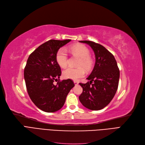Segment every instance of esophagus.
Wrapping results in <instances>:
<instances>
[{
	"mask_svg": "<svg viewBox=\"0 0 145 145\" xmlns=\"http://www.w3.org/2000/svg\"><path fill=\"white\" fill-rule=\"evenodd\" d=\"M74 84H75V85H77L78 84V82L77 81H74Z\"/></svg>",
	"mask_w": 145,
	"mask_h": 145,
	"instance_id": "34e87169",
	"label": "esophagus"
}]
</instances>
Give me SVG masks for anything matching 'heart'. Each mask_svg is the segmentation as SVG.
I'll return each mask as SVG.
<instances>
[{
	"mask_svg": "<svg viewBox=\"0 0 145 145\" xmlns=\"http://www.w3.org/2000/svg\"><path fill=\"white\" fill-rule=\"evenodd\" d=\"M69 50L74 55L80 57L77 68L68 67L63 70V76L65 78L72 80H78L83 77L85 74V69L90 70L93 67V61L89 56V50L86 46L83 45H76L69 48ZM56 60L60 67L64 68L67 67L68 62V57L67 50L61 48L57 51L56 56ZM83 67H84L83 68Z\"/></svg>",
	"mask_w": 145,
	"mask_h": 145,
	"instance_id": "heart-1",
	"label": "heart"
}]
</instances>
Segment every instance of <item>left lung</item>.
<instances>
[{
    "instance_id": "1",
    "label": "left lung",
    "mask_w": 145,
    "mask_h": 145,
    "mask_svg": "<svg viewBox=\"0 0 145 145\" xmlns=\"http://www.w3.org/2000/svg\"><path fill=\"white\" fill-rule=\"evenodd\" d=\"M89 45L94 52L95 63L86 83H80L83 92L81 103L91 110H100L110 103L116 93L120 71L116 60L103 46L89 40L79 41Z\"/></svg>"
}]
</instances>
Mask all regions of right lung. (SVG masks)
Masks as SVG:
<instances>
[{
    "mask_svg": "<svg viewBox=\"0 0 145 145\" xmlns=\"http://www.w3.org/2000/svg\"><path fill=\"white\" fill-rule=\"evenodd\" d=\"M70 41V39L48 40L35 50L27 60L24 70L27 89L31 100L42 111H59L74 86L69 78L60 81L62 72L56 60L59 48ZM55 81L58 82L56 85Z\"/></svg>",
    "mask_w": 145,
    "mask_h": 145,
    "instance_id": "1",
    "label": "right lung"
}]
</instances>
